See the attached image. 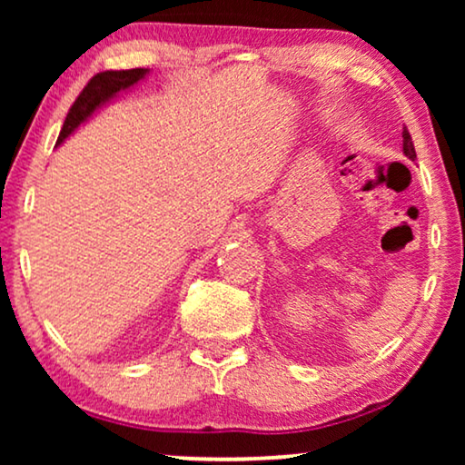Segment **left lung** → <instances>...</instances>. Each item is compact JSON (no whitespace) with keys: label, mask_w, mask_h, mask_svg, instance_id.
Segmentation results:
<instances>
[{"label":"left lung","mask_w":465,"mask_h":465,"mask_svg":"<svg viewBox=\"0 0 465 465\" xmlns=\"http://www.w3.org/2000/svg\"><path fill=\"white\" fill-rule=\"evenodd\" d=\"M402 152H404V156L411 158V161H415V158H417V154H415V145H412L411 133L406 131V126H404V131H402Z\"/></svg>","instance_id":"left-lung-1"}]
</instances>
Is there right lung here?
<instances>
[{
  "mask_svg": "<svg viewBox=\"0 0 465 465\" xmlns=\"http://www.w3.org/2000/svg\"><path fill=\"white\" fill-rule=\"evenodd\" d=\"M150 69L137 67V69H123V72H101L91 78V82L84 86V91L80 93V97L74 101L72 110H69L65 123H63L61 135L56 139V145H61L72 133L78 129L82 123H86L99 107L116 97L118 93L129 91L131 86H135L139 80H143L148 75Z\"/></svg>",
  "mask_w": 465,
  "mask_h": 465,
  "instance_id": "add662e5",
  "label": "right lung"
}]
</instances>
